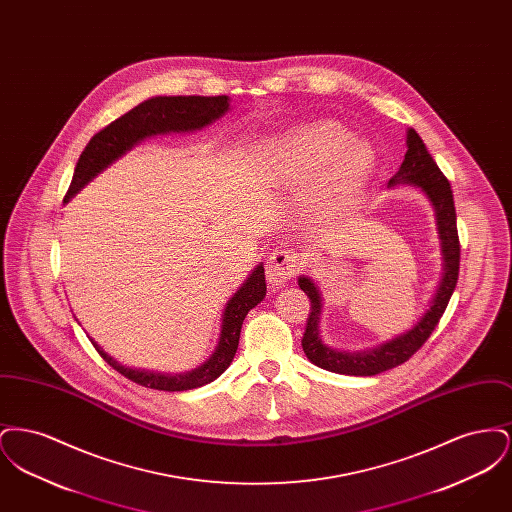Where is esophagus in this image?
I'll return each mask as SVG.
<instances>
[{"label":"esophagus","mask_w":512,"mask_h":512,"mask_svg":"<svg viewBox=\"0 0 512 512\" xmlns=\"http://www.w3.org/2000/svg\"><path fill=\"white\" fill-rule=\"evenodd\" d=\"M299 267H301V259L295 251L288 249V247H276L268 255V282L272 286H284L299 272Z\"/></svg>","instance_id":"esophagus-1"}]
</instances>
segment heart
<instances>
[{"label": "heart", "instance_id": "obj_1", "mask_svg": "<svg viewBox=\"0 0 512 512\" xmlns=\"http://www.w3.org/2000/svg\"><path fill=\"white\" fill-rule=\"evenodd\" d=\"M349 140V132L336 122L303 126L272 147V178L295 186L317 180L311 209L318 215L341 213L363 194L376 163L372 147Z\"/></svg>", "mask_w": 512, "mask_h": 512}]
</instances>
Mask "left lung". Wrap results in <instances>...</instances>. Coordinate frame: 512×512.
<instances>
[{"mask_svg":"<svg viewBox=\"0 0 512 512\" xmlns=\"http://www.w3.org/2000/svg\"><path fill=\"white\" fill-rule=\"evenodd\" d=\"M397 184L418 186L436 211L441 253H443V276L439 282L438 292L434 295L430 309L407 334L395 340L386 341L380 347L368 349L363 353H345V351L330 349L320 340L318 320L322 311V297L315 282L307 276H301L299 288L311 299L307 328H305L301 345L307 359L324 370H330L336 374H347V376H374L384 370H390L393 366L403 365L424 345V341L430 338V334L438 326L439 318L447 309L451 295L455 292V286L459 280V265H461V244H459L457 213H455L451 184L443 176V172L439 171L436 161L432 159V155L428 153L422 138L416 134L414 128H409L407 132L405 159L399 171L395 172L390 180V186H397Z\"/></svg>","mask_w":512,"mask_h":512,"instance_id":"obj_1","label":"left lung"}]
</instances>
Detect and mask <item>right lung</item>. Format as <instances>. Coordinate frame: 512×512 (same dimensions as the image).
<instances>
[{
  "label": "right lung",
  "mask_w": 512,
  "mask_h": 512,
  "mask_svg": "<svg viewBox=\"0 0 512 512\" xmlns=\"http://www.w3.org/2000/svg\"><path fill=\"white\" fill-rule=\"evenodd\" d=\"M230 103L228 96H159L140 103L138 107L124 113L117 121L107 124L103 130L90 140V144L82 151L76 167H74L73 182L65 201H69L78 190H82L98 172L119 159L124 151L136 146L140 140L153 134L165 132H188L197 130L205 124H211L228 111ZM267 295V282H265V268L263 265L255 268L251 276L245 280L244 286L234 293V297L226 303L222 315V332H220L219 345L215 353L207 359V363L195 368L186 374L167 376L159 372H146L134 370L128 366L117 363L109 357L96 341L94 347L109 366H113L124 378L151 390L184 391L194 390L205 386L219 378L220 374L230 366L238 343L244 318L257 303L263 301Z\"/></svg>",
  "instance_id": "1"
}]
</instances>
